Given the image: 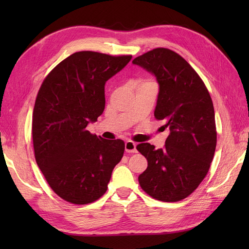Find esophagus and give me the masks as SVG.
Wrapping results in <instances>:
<instances>
[{
	"mask_svg": "<svg viewBox=\"0 0 249 249\" xmlns=\"http://www.w3.org/2000/svg\"><path fill=\"white\" fill-rule=\"evenodd\" d=\"M124 149L126 153H137L136 149V143L133 141H126L124 144Z\"/></svg>",
	"mask_w": 249,
	"mask_h": 249,
	"instance_id": "esophagus-1",
	"label": "esophagus"
}]
</instances>
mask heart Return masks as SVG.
<instances>
[{"mask_svg": "<svg viewBox=\"0 0 249 249\" xmlns=\"http://www.w3.org/2000/svg\"><path fill=\"white\" fill-rule=\"evenodd\" d=\"M148 84H154V82L149 81V80H144V81H142V82H141L140 86H143V85H148Z\"/></svg>", "mask_w": 249, "mask_h": 249, "instance_id": "b5f03b06", "label": "heart"}]
</instances>
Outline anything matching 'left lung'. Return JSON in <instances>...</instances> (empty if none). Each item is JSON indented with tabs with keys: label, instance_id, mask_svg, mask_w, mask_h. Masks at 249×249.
<instances>
[{
	"label": "left lung",
	"instance_id": "8db88e82",
	"mask_svg": "<svg viewBox=\"0 0 249 249\" xmlns=\"http://www.w3.org/2000/svg\"><path fill=\"white\" fill-rule=\"evenodd\" d=\"M159 84L155 117L170 133L165 147L140 143L147 168L138 180L143 191L161 201H178L196 189L213 160L217 133L212 99L200 77L176 52L158 48L133 60Z\"/></svg>",
	"mask_w": 249,
	"mask_h": 249
}]
</instances>
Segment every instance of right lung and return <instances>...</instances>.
<instances>
[{
	"instance_id": "right-lung-1",
	"label": "right lung",
	"mask_w": 249,
	"mask_h": 249,
	"mask_svg": "<svg viewBox=\"0 0 249 249\" xmlns=\"http://www.w3.org/2000/svg\"><path fill=\"white\" fill-rule=\"evenodd\" d=\"M131 55L77 52L53 70L37 93L32 120L36 163L58 196L86 205L107 191L124 142L87 131L105 109V84Z\"/></svg>"
}]
</instances>
